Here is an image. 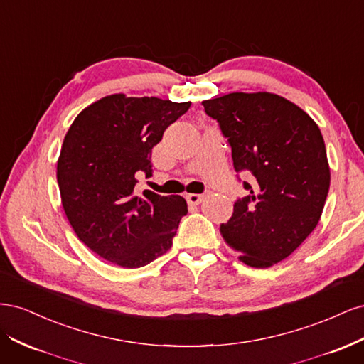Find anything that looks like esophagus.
<instances>
[{
	"instance_id": "obj_1",
	"label": "esophagus",
	"mask_w": 364,
	"mask_h": 364,
	"mask_svg": "<svg viewBox=\"0 0 364 364\" xmlns=\"http://www.w3.org/2000/svg\"><path fill=\"white\" fill-rule=\"evenodd\" d=\"M206 194H188L186 196V202H188L190 206H197L199 203H202V200L205 199Z\"/></svg>"
}]
</instances>
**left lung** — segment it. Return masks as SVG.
<instances>
[{
    "label": "left lung",
    "instance_id": "left-lung-1",
    "mask_svg": "<svg viewBox=\"0 0 364 364\" xmlns=\"http://www.w3.org/2000/svg\"><path fill=\"white\" fill-rule=\"evenodd\" d=\"M232 150L247 196L220 225L250 267L273 266L299 247L321 220L329 165L321 129L299 106L270 92H232L202 102Z\"/></svg>",
    "mask_w": 364,
    "mask_h": 364
}]
</instances>
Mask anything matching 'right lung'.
<instances>
[{"label": "right lung", "mask_w": 364, "mask_h": 364, "mask_svg": "<svg viewBox=\"0 0 364 364\" xmlns=\"http://www.w3.org/2000/svg\"><path fill=\"white\" fill-rule=\"evenodd\" d=\"M191 102L107 95L77 115L65 135L58 183L70 223L98 257L138 269L164 255L188 213L181 196L135 193L151 176V149Z\"/></svg>", "instance_id": "1"}]
</instances>
